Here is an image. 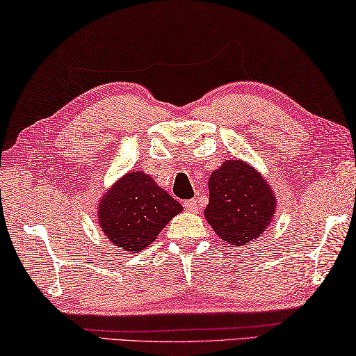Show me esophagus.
Masks as SVG:
<instances>
[{
  "mask_svg": "<svg viewBox=\"0 0 356 356\" xmlns=\"http://www.w3.org/2000/svg\"><path fill=\"white\" fill-rule=\"evenodd\" d=\"M184 208L188 209V211H191V213H197V209H199V200L191 199L188 202H184Z\"/></svg>",
  "mask_w": 356,
  "mask_h": 356,
  "instance_id": "obj_1",
  "label": "esophagus"
}]
</instances>
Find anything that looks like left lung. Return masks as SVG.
Listing matches in <instances>:
<instances>
[{"label":"left lung","mask_w":356,"mask_h":356,"mask_svg":"<svg viewBox=\"0 0 356 356\" xmlns=\"http://www.w3.org/2000/svg\"><path fill=\"white\" fill-rule=\"evenodd\" d=\"M205 218L225 243L244 246L270 225L276 197L265 178L243 161H227L208 179Z\"/></svg>","instance_id":"8db88e82"}]
</instances>
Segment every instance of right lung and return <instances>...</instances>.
<instances>
[{"mask_svg":"<svg viewBox=\"0 0 356 356\" xmlns=\"http://www.w3.org/2000/svg\"><path fill=\"white\" fill-rule=\"evenodd\" d=\"M97 209L99 225L107 240L127 252H140L183 207L149 175L138 170L121 177L101 197Z\"/></svg>","mask_w":356,"mask_h":356,"instance_id":"add662e5","label":"right lung"}]
</instances>
